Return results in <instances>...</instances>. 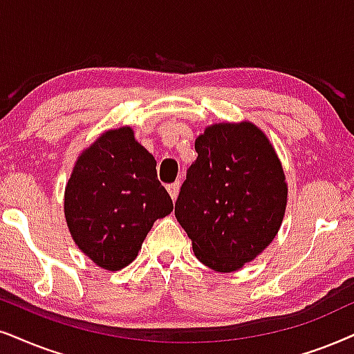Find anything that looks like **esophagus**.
<instances>
[{
	"label": "esophagus",
	"instance_id": "esophagus-1",
	"mask_svg": "<svg viewBox=\"0 0 354 354\" xmlns=\"http://www.w3.org/2000/svg\"><path fill=\"white\" fill-rule=\"evenodd\" d=\"M180 187H181V183L180 181H174V183H171V185L167 186V189H168L169 196H171L173 201H176L178 194H180Z\"/></svg>",
	"mask_w": 354,
	"mask_h": 354
}]
</instances>
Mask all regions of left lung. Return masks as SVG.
<instances>
[{
  "mask_svg": "<svg viewBox=\"0 0 354 354\" xmlns=\"http://www.w3.org/2000/svg\"><path fill=\"white\" fill-rule=\"evenodd\" d=\"M174 216L210 270L232 272L274 240L288 204L283 165L257 125L221 122L196 138Z\"/></svg>",
  "mask_w": 354,
  "mask_h": 354,
  "instance_id": "8db88e82",
  "label": "left lung"
}]
</instances>
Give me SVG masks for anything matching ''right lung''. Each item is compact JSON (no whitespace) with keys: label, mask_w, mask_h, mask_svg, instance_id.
<instances>
[{"label":"right lung","mask_w":354,"mask_h":354,"mask_svg":"<svg viewBox=\"0 0 354 354\" xmlns=\"http://www.w3.org/2000/svg\"><path fill=\"white\" fill-rule=\"evenodd\" d=\"M66 225L77 247L107 271L131 265L173 201L156 178L153 155L129 125L101 133L80 153L65 186Z\"/></svg>","instance_id":"right-lung-1"}]
</instances>
